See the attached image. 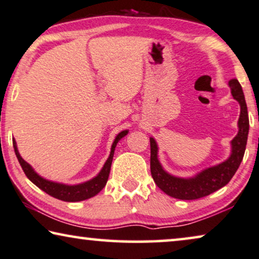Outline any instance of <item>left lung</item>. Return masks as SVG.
<instances>
[{
    "label": "left lung",
    "mask_w": 259,
    "mask_h": 259,
    "mask_svg": "<svg viewBox=\"0 0 259 259\" xmlns=\"http://www.w3.org/2000/svg\"><path fill=\"white\" fill-rule=\"evenodd\" d=\"M229 85L231 88L232 96L240 104V115L238 119V134L231 142L232 154L227 161L204 170L203 172L190 180L174 177L166 174L159 164L157 159V144L154 138H150L151 176L157 187L171 197L185 199V201L205 197L227 185L239 167L246 148L247 134H249V115H247L245 97H244L239 82L236 78H232L229 81Z\"/></svg>",
    "instance_id": "obj_1"
}]
</instances>
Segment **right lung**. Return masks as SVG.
<instances>
[{
  "label": "right lung",
  "instance_id": "add662e5",
  "mask_svg": "<svg viewBox=\"0 0 259 259\" xmlns=\"http://www.w3.org/2000/svg\"><path fill=\"white\" fill-rule=\"evenodd\" d=\"M126 134H128V130H124L116 136L114 143H112V147H111L110 156H109L107 162H105V164L103 166V169L101 170V172L98 174L96 177L93 178L92 181L85 182V183L78 184V185H64V184H58V183H54V182L43 180V178L39 177L38 175L36 174L34 170H32V167L29 165L23 158L21 157L19 151H17L15 141L13 142V144H14V149H15L16 157H17V159H19V162L22 166V169H23V171H24L25 176H27L29 180H30L32 183L36 185V187H38L41 190L47 192V194L50 196H53V197L61 199V201L79 202V201H84V199L94 197L95 195H97L98 192H100L102 189L105 187V184H107V181H108V177H109V174H110L111 162H112V157H114V151H115L116 144H117L118 141L121 140L122 137H124Z\"/></svg>",
  "mask_w": 259,
  "mask_h": 259
}]
</instances>
